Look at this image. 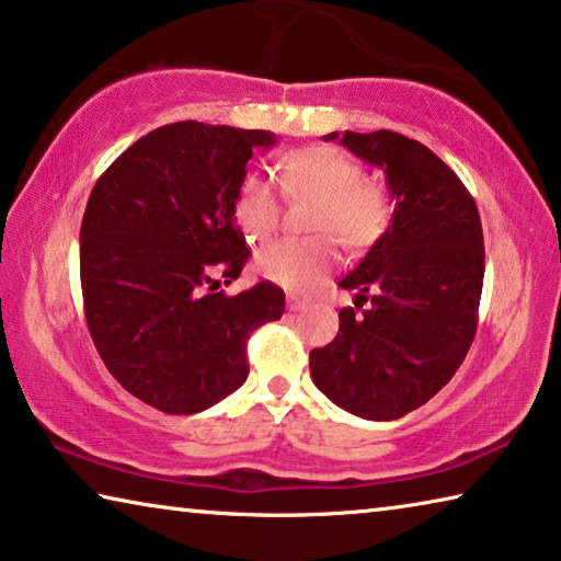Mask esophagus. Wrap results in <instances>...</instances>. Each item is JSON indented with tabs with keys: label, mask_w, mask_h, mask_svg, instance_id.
<instances>
[{
	"label": "esophagus",
	"mask_w": 561,
	"mask_h": 561,
	"mask_svg": "<svg viewBox=\"0 0 561 561\" xmlns=\"http://www.w3.org/2000/svg\"><path fill=\"white\" fill-rule=\"evenodd\" d=\"M288 308L293 310V313H298V310L306 308V300H300L298 296H288Z\"/></svg>",
	"instance_id": "esophagus-1"
}]
</instances>
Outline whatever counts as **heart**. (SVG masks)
Masks as SVG:
<instances>
[{
  "label": "heart",
  "instance_id": "b5f03b06",
  "mask_svg": "<svg viewBox=\"0 0 561 561\" xmlns=\"http://www.w3.org/2000/svg\"><path fill=\"white\" fill-rule=\"evenodd\" d=\"M278 181L290 201H313L308 228L316 238H283L255 255V268L273 283L290 290H308L323 280L337 263V241L347 248H365L378 241L390 224L388 194L363 167L333 146H302L280 156ZM233 220L248 243L271 238L280 220V198L273 183L248 173L233 194Z\"/></svg>",
  "mask_w": 561,
  "mask_h": 561
}]
</instances>
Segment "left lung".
I'll list each match as a JSON object with an SVG mask.
<instances>
[{"mask_svg": "<svg viewBox=\"0 0 561 561\" xmlns=\"http://www.w3.org/2000/svg\"><path fill=\"white\" fill-rule=\"evenodd\" d=\"M341 139L388 176L392 224L341 288L355 290L333 343L310 351V375L337 408L398 420L453 380L477 333L484 278L480 210L427 146L394 131ZM370 301L363 314L356 310Z\"/></svg>", "mask_w": 561, "mask_h": 561, "instance_id": "obj_1", "label": "left lung"}]
</instances>
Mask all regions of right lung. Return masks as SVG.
Wrapping results in <instances>:
<instances>
[{"mask_svg": "<svg viewBox=\"0 0 561 561\" xmlns=\"http://www.w3.org/2000/svg\"><path fill=\"white\" fill-rule=\"evenodd\" d=\"M261 128H153L101 173L81 220L84 316L106 370L167 415H194L241 388L248 337L280 320L286 293L261 280L218 290L248 261L233 194Z\"/></svg>", "mask_w": 561, "mask_h": 561, "instance_id": "1", "label": "right lung"}]
</instances>
